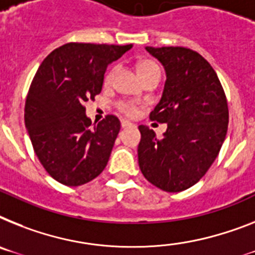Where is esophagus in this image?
<instances>
[{"label": "esophagus", "instance_id": "34e87169", "mask_svg": "<svg viewBox=\"0 0 255 255\" xmlns=\"http://www.w3.org/2000/svg\"><path fill=\"white\" fill-rule=\"evenodd\" d=\"M131 126H132L131 122L122 121V128H128V127H131Z\"/></svg>", "mask_w": 255, "mask_h": 255}]
</instances>
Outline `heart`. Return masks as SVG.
Wrapping results in <instances>:
<instances>
[{
    "label": "heart",
    "mask_w": 255,
    "mask_h": 255,
    "mask_svg": "<svg viewBox=\"0 0 255 255\" xmlns=\"http://www.w3.org/2000/svg\"><path fill=\"white\" fill-rule=\"evenodd\" d=\"M136 68H137V74L140 75V78H145L147 75L153 74V72L159 71V67L155 62L150 61V59H141V61L137 62V65H136ZM118 71L117 66H113V67L106 72V76H105V84H110L113 79H114L115 74ZM119 106V110L123 113V114L128 115V117H134L136 113H137V109L136 106L129 102H121V104L118 105Z\"/></svg>",
    "instance_id": "b5f03b06"
}]
</instances>
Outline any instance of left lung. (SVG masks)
<instances>
[{
	"instance_id": "8db88e82",
	"label": "left lung",
	"mask_w": 255,
	"mask_h": 255,
	"mask_svg": "<svg viewBox=\"0 0 255 255\" xmlns=\"http://www.w3.org/2000/svg\"><path fill=\"white\" fill-rule=\"evenodd\" d=\"M146 49L162 63L166 83L151 121L167 124L163 137L138 126V166L149 183L170 193L200 180L223 145L228 127L226 95L210 63L181 46Z\"/></svg>"
}]
</instances>
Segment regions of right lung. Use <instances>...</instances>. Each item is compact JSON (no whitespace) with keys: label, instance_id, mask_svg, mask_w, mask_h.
Masks as SVG:
<instances>
[{"label":"right lung","instance_id":"right-lung-1","mask_svg":"<svg viewBox=\"0 0 255 255\" xmlns=\"http://www.w3.org/2000/svg\"><path fill=\"white\" fill-rule=\"evenodd\" d=\"M131 48L70 42L38 67L25 100V128L38 160L58 183L83 185L106 167L121 122L108 115L92 124L84 102L101 93L108 66Z\"/></svg>","mask_w":255,"mask_h":255}]
</instances>
